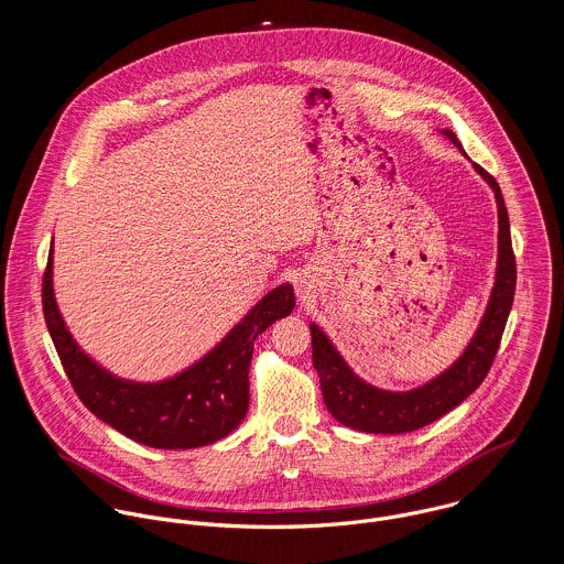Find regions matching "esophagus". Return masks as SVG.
<instances>
[{
	"label": "esophagus",
	"mask_w": 564,
	"mask_h": 564,
	"mask_svg": "<svg viewBox=\"0 0 564 564\" xmlns=\"http://www.w3.org/2000/svg\"><path fill=\"white\" fill-rule=\"evenodd\" d=\"M295 284H297V293H300V295H302V297H304V295H306V293H308V289H311V284H308V280H304V278H300V280H297V282H295Z\"/></svg>",
	"instance_id": "1"
}]
</instances>
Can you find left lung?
<instances>
[{"instance_id": "obj_1", "label": "left lung", "mask_w": 564, "mask_h": 564, "mask_svg": "<svg viewBox=\"0 0 564 564\" xmlns=\"http://www.w3.org/2000/svg\"><path fill=\"white\" fill-rule=\"evenodd\" d=\"M443 134L463 152L456 134L452 130H443ZM465 154V152H463ZM476 171L488 182L497 199V217H499V247H497V271L495 286L490 291V300L486 306L480 327L476 329L471 343L463 351V356L441 376L430 380L427 384L412 391H382L365 380H360L343 356L336 351L332 340L325 336L319 325L311 323L313 334V365L322 380L323 402L329 414L347 427L371 432V434H402L419 430L460 402H465L480 384H482L495 354L499 349V340L508 322L514 286H517V262L510 241V221L508 210L501 197V188L490 173H486L480 164H474Z\"/></svg>"}]
</instances>
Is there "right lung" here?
<instances>
[{"label":"right lung","mask_w":564,"mask_h":564,"mask_svg":"<svg viewBox=\"0 0 564 564\" xmlns=\"http://www.w3.org/2000/svg\"><path fill=\"white\" fill-rule=\"evenodd\" d=\"M54 247L43 275V313L82 403L128 438L156 449H193L228 436L249 405L253 340L271 323L293 313L295 293L280 284L267 293L202 360L162 382L121 380L88 358L67 329L52 282Z\"/></svg>","instance_id":"1"}]
</instances>
